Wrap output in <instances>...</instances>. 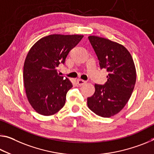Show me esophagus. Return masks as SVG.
Instances as JSON below:
<instances>
[{"label":"esophagus","mask_w":154,"mask_h":154,"mask_svg":"<svg viewBox=\"0 0 154 154\" xmlns=\"http://www.w3.org/2000/svg\"><path fill=\"white\" fill-rule=\"evenodd\" d=\"M86 81H84V80H82L81 79H78L77 80V84L79 85V86H82V85H84L86 84Z\"/></svg>","instance_id":"esophagus-1"}]
</instances>
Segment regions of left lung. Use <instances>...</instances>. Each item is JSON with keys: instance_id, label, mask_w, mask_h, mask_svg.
I'll return each instance as SVG.
<instances>
[{"instance_id": "8db88e82", "label": "left lung", "mask_w": 154, "mask_h": 154, "mask_svg": "<svg viewBox=\"0 0 154 154\" xmlns=\"http://www.w3.org/2000/svg\"><path fill=\"white\" fill-rule=\"evenodd\" d=\"M88 39L100 67L106 68L108 75L104 85H94V94L87 99L88 107L97 115L109 118L118 114L130 99L136 80L135 64L121 44L95 35Z\"/></svg>"}]
</instances>
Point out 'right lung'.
<instances>
[{"label": "right lung", "mask_w": 154, "mask_h": 154, "mask_svg": "<svg viewBox=\"0 0 154 154\" xmlns=\"http://www.w3.org/2000/svg\"><path fill=\"white\" fill-rule=\"evenodd\" d=\"M83 37L52 34L40 39L29 50L24 64V86L29 103L38 114L51 116L64 107L72 84L58 75L57 68L64 64L68 53Z\"/></svg>", "instance_id": "add662e5"}]
</instances>
